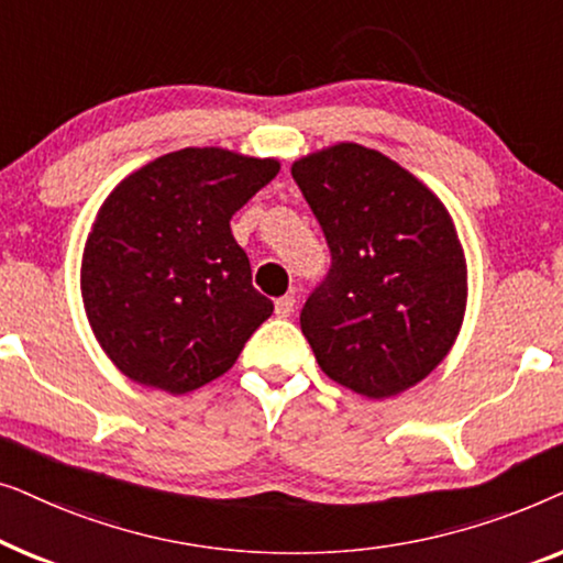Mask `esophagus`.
<instances>
[{"label": "esophagus", "mask_w": 563, "mask_h": 563, "mask_svg": "<svg viewBox=\"0 0 563 563\" xmlns=\"http://www.w3.org/2000/svg\"><path fill=\"white\" fill-rule=\"evenodd\" d=\"M274 310H276V314H279V318H289V314L295 312V297H291V295L279 297L274 302Z\"/></svg>", "instance_id": "34e87169"}]
</instances>
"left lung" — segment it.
Returning <instances> with one entry per match:
<instances>
[{
  "label": "left lung",
  "mask_w": 563,
  "mask_h": 563,
  "mask_svg": "<svg viewBox=\"0 0 563 563\" xmlns=\"http://www.w3.org/2000/svg\"><path fill=\"white\" fill-rule=\"evenodd\" d=\"M330 272L299 325L330 379L368 399L433 372L466 310V258L441 199L379 151L338 143L291 164Z\"/></svg>",
  "instance_id": "obj_1"
}]
</instances>
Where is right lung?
<instances>
[{
  "label": "right lung",
  "instance_id": "add662e5",
  "mask_svg": "<svg viewBox=\"0 0 563 563\" xmlns=\"http://www.w3.org/2000/svg\"><path fill=\"white\" fill-rule=\"evenodd\" d=\"M276 174L274 158L181 148L104 199L84 245L81 297L99 345L128 379L168 395L205 387L274 312L253 289L230 218Z\"/></svg>",
  "mask_w": 563,
  "mask_h": 563
}]
</instances>
